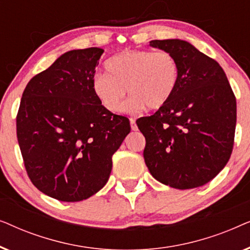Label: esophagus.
Wrapping results in <instances>:
<instances>
[{"label":"esophagus","mask_w":250,"mask_h":250,"mask_svg":"<svg viewBox=\"0 0 250 250\" xmlns=\"http://www.w3.org/2000/svg\"><path fill=\"white\" fill-rule=\"evenodd\" d=\"M129 123H131V128H132V131H136V129H138V126H136L135 119H134V118H129Z\"/></svg>","instance_id":"34e87169"}]
</instances>
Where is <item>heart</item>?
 I'll return each mask as SVG.
<instances>
[{
    "instance_id": "1",
    "label": "heart",
    "mask_w": 250,
    "mask_h": 250,
    "mask_svg": "<svg viewBox=\"0 0 250 250\" xmlns=\"http://www.w3.org/2000/svg\"><path fill=\"white\" fill-rule=\"evenodd\" d=\"M105 70L93 77L92 91L110 112L121 110L126 90L132 97L129 111L158 110L172 99L180 80L177 60L167 51H123L105 62Z\"/></svg>"
}]
</instances>
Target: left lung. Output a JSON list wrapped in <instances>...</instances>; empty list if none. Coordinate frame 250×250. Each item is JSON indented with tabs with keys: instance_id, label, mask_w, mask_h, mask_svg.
I'll list each match as a JSON object with an SVG mask.
<instances>
[{
	"instance_id": "8db88e82",
	"label": "left lung",
	"mask_w": 250,
	"mask_h": 250,
	"mask_svg": "<svg viewBox=\"0 0 250 250\" xmlns=\"http://www.w3.org/2000/svg\"><path fill=\"white\" fill-rule=\"evenodd\" d=\"M150 45L172 53L180 80L168 104L136 125L146 138L149 172L175 189H193L214 179L234 145L237 101L224 70L211 58L181 40Z\"/></svg>"
}]
</instances>
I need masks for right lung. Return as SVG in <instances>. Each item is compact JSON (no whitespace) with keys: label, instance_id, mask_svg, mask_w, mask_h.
I'll return each instance as SVG.
<instances>
[{"label":"right lung","instance_id":"1","mask_svg":"<svg viewBox=\"0 0 250 250\" xmlns=\"http://www.w3.org/2000/svg\"><path fill=\"white\" fill-rule=\"evenodd\" d=\"M104 50L63 53L28 82L17 114L26 172L60 201L87 199L105 186L112 155L131 131L127 117L105 110L92 91Z\"/></svg>","mask_w":250,"mask_h":250}]
</instances>
